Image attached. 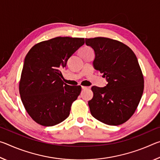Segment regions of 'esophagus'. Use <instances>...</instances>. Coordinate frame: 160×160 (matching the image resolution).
<instances>
[{
	"label": "esophagus",
	"mask_w": 160,
	"mask_h": 160,
	"mask_svg": "<svg viewBox=\"0 0 160 160\" xmlns=\"http://www.w3.org/2000/svg\"><path fill=\"white\" fill-rule=\"evenodd\" d=\"M90 87H85V86H82V90H88V89H90Z\"/></svg>",
	"instance_id": "obj_1"
}]
</instances>
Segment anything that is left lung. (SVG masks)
Instances as JSON below:
<instances>
[{
    "mask_svg": "<svg viewBox=\"0 0 160 160\" xmlns=\"http://www.w3.org/2000/svg\"><path fill=\"white\" fill-rule=\"evenodd\" d=\"M93 48L94 69L99 70L108 84L92 87L88 102L91 114L110 126L125 123L133 114L144 90V79L136 56L128 46L105 37L85 39Z\"/></svg>",
    "mask_w": 160,
    "mask_h": 160,
    "instance_id": "8db88e82",
    "label": "left lung"
}]
</instances>
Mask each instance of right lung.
Wrapping results in <instances>:
<instances>
[{
	"label": "right lung",
	"instance_id": "add662e5",
	"mask_svg": "<svg viewBox=\"0 0 160 160\" xmlns=\"http://www.w3.org/2000/svg\"><path fill=\"white\" fill-rule=\"evenodd\" d=\"M84 44V38L58 37L35 44L26 55L19 90L24 107L35 122L53 126L68 117L81 86L64 83L61 69Z\"/></svg>",
	"mask_w": 160,
	"mask_h": 160
}]
</instances>
